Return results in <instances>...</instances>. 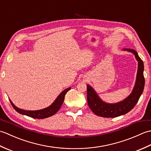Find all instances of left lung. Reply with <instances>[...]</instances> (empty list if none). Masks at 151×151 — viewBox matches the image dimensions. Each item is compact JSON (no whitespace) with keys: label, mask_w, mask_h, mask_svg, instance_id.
I'll return each mask as SVG.
<instances>
[{"label":"left lung","mask_w":151,"mask_h":151,"mask_svg":"<svg viewBox=\"0 0 151 151\" xmlns=\"http://www.w3.org/2000/svg\"><path fill=\"white\" fill-rule=\"evenodd\" d=\"M124 50L132 52L138 62V69H137L135 86L131 94L124 101L115 104H107L101 100L94 89L90 86L87 85V100L88 106L92 111L98 116L116 117L126 114L135 106L143 93L144 86H145L143 61L139 57L135 50L130 49H124Z\"/></svg>","instance_id":"left-lung-1"}]
</instances>
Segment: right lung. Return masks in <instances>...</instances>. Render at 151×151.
Wrapping results in <instances>:
<instances>
[{"label": "right lung", "instance_id": "add662e5", "mask_svg": "<svg viewBox=\"0 0 151 151\" xmlns=\"http://www.w3.org/2000/svg\"><path fill=\"white\" fill-rule=\"evenodd\" d=\"M70 89V88H69L65 89V90H63L58 95V97H57L55 101H54L53 103L50 106L45 109H42V110H40L27 111V110H21V109L16 107L12 103L10 100H9V101H10L13 108H14L15 110L19 114L27 115L28 117L35 118V119H45V118H47L49 117L52 116V115L55 114L56 112L59 110L61 106H62L63 104L64 99H65V94Z\"/></svg>", "mask_w": 151, "mask_h": 151}]
</instances>
